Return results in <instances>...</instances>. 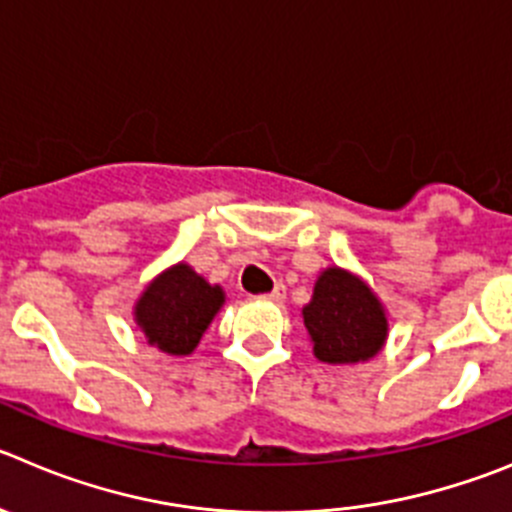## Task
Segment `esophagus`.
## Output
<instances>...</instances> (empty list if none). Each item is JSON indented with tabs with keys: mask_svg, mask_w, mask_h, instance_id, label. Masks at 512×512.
I'll list each match as a JSON object with an SVG mask.
<instances>
[{
	"mask_svg": "<svg viewBox=\"0 0 512 512\" xmlns=\"http://www.w3.org/2000/svg\"><path fill=\"white\" fill-rule=\"evenodd\" d=\"M265 300H270V303H283L285 300V285H275V290L267 295H262Z\"/></svg>",
	"mask_w": 512,
	"mask_h": 512,
	"instance_id": "obj_1",
	"label": "esophagus"
}]
</instances>
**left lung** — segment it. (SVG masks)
I'll list each match as a JSON object with an SVG mask.
<instances>
[{"mask_svg":"<svg viewBox=\"0 0 512 512\" xmlns=\"http://www.w3.org/2000/svg\"><path fill=\"white\" fill-rule=\"evenodd\" d=\"M313 353L326 364H358L376 356L386 338V315L364 283L328 267L303 308Z\"/></svg>","mask_w":512,"mask_h":512,"instance_id":"left-lung-1","label":"left lung"}]
</instances>
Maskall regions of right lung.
<instances>
[{
	"instance_id": "add662e5",
	"label": "right lung",
	"mask_w": 512,
	"mask_h": 512,
	"mask_svg": "<svg viewBox=\"0 0 512 512\" xmlns=\"http://www.w3.org/2000/svg\"><path fill=\"white\" fill-rule=\"evenodd\" d=\"M222 303V288H212L181 262L148 285L136 305V321L148 343L174 356H186L197 348Z\"/></svg>"
}]
</instances>
